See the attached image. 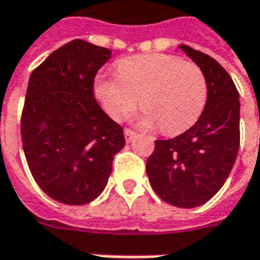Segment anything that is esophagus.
<instances>
[{"instance_id":"1","label":"esophagus","mask_w":260,"mask_h":260,"mask_svg":"<svg viewBox=\"0 0 260 260\" xmlns=\"http://www.w3.org/2000/svg\"><path fill=\"white\" fill-rule=\"evenodd\" d=\"M124 136H125V141L129 143V142L134 141V138H135V136H136V134H135V132H134V131L125 129L124 131Z\"/></svg>"}]
</instances>
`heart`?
<instances>
[{
  "label": "heart",
  "mask_w": 260,
  "mask_h": 260,
  "mask_svg": "<svg viewBox=\"0 0 260 260\" xmlns=\"http://www.w3.org/2000/svg\"><path fill=\"white\" fill-rule=\"evenodd\" d=\"M118 76L99 75L93 90L106 113L122 121L138 106L136 122L164 135H180L201 118L206 107V76L193 62L170 54H143L118 61Z\"/></svg>",
  "instance_id": "heart-1"
}]
</instances>
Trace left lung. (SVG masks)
<instances>
[{"label": "left lung", "mask_w": 260, "mask_h": 260, "mask_svg": "<svg viewBox=\"0 0 260 260\" xmlns=\"http://www.w3.org/2000/svg\"><path fill=\"white\" fill-rule=\"evenodd\" d=\"M180 48L206 76V107L184 134L154 142L146 173L164 202L191 209L212 199L233 170L240 147V94L216 59L185 44Z\"/></svg>", "instance_id": "left-lung-1"}]
</instances>
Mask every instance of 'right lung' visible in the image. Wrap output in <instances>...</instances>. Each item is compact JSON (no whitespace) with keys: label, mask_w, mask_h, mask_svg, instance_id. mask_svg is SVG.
Here are the masks:
<instances>
[{"label":"right lung","mask_w":260,"mask_h":260,"mask_svg":"<svg viewBox=\"0 0 260 260\" xmlns=\"http://www.w3.org/2000/svg\"><path fill=\"white\" fill-rule=\"evenodd\" d=\"M108 48L72 40L30 75L22 113V143L37 185L65 205H86L107 185L124 132L93 94Z\"/></svg>","instance_id":"1"}]
</instances>
